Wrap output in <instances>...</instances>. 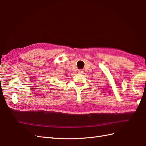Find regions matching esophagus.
Wrapping results in <instances>:
<instances>
[{"label": "esophagus", "instance_id": "1", "mask_svg": "<svg viewBox=\"0 0 146 146\" xmlns=\"http://www.w3.org/2000/svg\"><path fill=\"white\" fill-rule=\"evenodd\" d=\"M78 72L79 73H83V70H82V69H80V70H78Z\"/></svg>", "mask_w": 146, "mask_h": 146}]
</instances>
